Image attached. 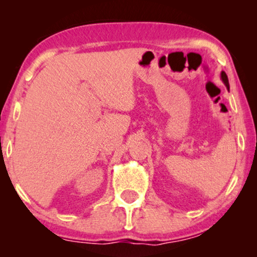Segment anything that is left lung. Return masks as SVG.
I'll return each mask as SVG.
<instances>
[{
    "mask_svg": "<svg viewBox=\"0 0 257 257\" xmlns=\"http://www.w3.org/2000/svg\"><path fill=\"white\" fill-rule=\"evenodd\" d=\"M221 78H222L224 85L227 86V90H229V83H228V77H227L226 72H224V71L221 72Z\"/></svg>",
    "mask_w": 257,
    "mask_h": 257,
    "instance_id": "obj_1",
    "label": "left lung"
}]
</instances>
